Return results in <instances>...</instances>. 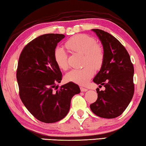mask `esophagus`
Here are the masks:
<instances>
[{
    "mask_svg": "<svg viewBox=\"0 0 146 146\" xmlns=\"http://www.w3.org/2000/svg\"><path fill=\"white\" fill-rule=\"evenodd\" d=\"M80 90H81L82 92H87V91H88V89H86V88H80Z\"/></svg>",
    "mask_w": 146,
    "mask_h": 146,
    "instance_id": "34e87169",
    "label": "esophagus"
}]
</instances>
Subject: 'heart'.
<instances>
[{"mask_svg":"<svg viewBox=\"0 0 146 146\" xmlns=\"http://www.w3.org/2000/svg\"><path fill=\"white\" fill-rule=\"evenodd\" d=\"M66 47L74 52L83 54L82 68L72 69L65 75L67 82L85 85L94 75L95 70H99L103 64L104 52L103 48L96 44V40L90 35L79 34L70 38ZM54 59L62 70L68 67V56L64 48L58 47L54 51Z\"/></svg>","mask_w":146,"mask_h":146,"instance_id":"1","label":"heart"}]
</instances>
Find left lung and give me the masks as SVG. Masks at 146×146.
Returning a JSON list of instances; mask_svg holds the SVG:
<instances>
[{
	"label": "left lung",
	"instance_id": "1",
	"mask_svg": "<svg viewBox=\"0 0 146 146\" xmlns=\"http://www.w3.org/2000/svg\"><path fill=\"white\" fill-rule=\"evenodd\" d=\"M103 45L104 60L93 81L104 91L97 89L98 99L90 105L95 115L105 119L119 117L134 96V66L129 54L119 40L106 31L92 29Z\"/></svg>",
	"mask_w": 146,
	"mask_h": 146
}]
</instances>
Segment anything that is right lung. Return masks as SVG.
<instances>
[{"label":"right lung","mask_w":146,"mask_h":146,"mask_svg":"<svg viewBox=\"0 0 146 146\" xmlns=\"http://www.w3.org/2000/svg\"><path fill=\"white\" fill-rule=\"evenodd\" d=\"M64 37L58 33L40 35L27 44L19 58L16 78L20 99L29 113L45 123L64 119L72 97L80 93L79 86L70 82L54 90L62 80L54 51Z\"/></svg>","instance_id":"right-lung-1"}]
</instances>
